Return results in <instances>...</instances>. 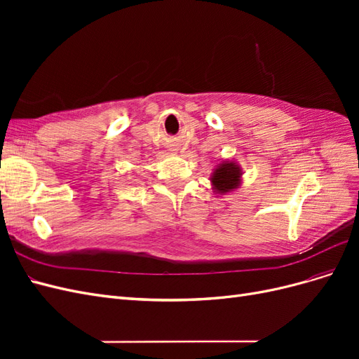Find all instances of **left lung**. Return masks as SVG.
Listing matches in <instances>:
<instances>
[{
  "instance_id": "left-lung-1",
  "label": "left lung",
  "mask_w": 359,
  "mask_h": 359,
  "mask_svg": "<svg viewBox=\"0 0 359 359\" xmlns=\"http://www.w3.org/2000/svg\"><path fill=\"white\" fill-rule=\"evenodd\" d=\"M243 169L233 160L220 161L211 175V186L217 194L231 193L243 184Z\"/></svg>"
}]
</instances>
